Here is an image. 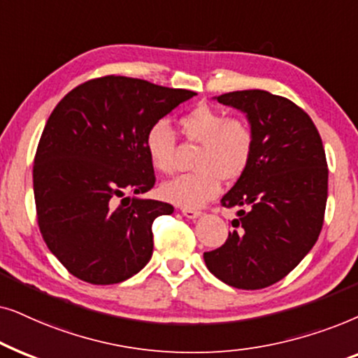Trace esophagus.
I'll return each mask as SVG.
<instances>
[{
  "instance_id": "esophagus-1",
  "label": "esophagus",
  "mask_w": 358,
  "mask_h": 358,
  "mask_svg": "<svg viewBox=\"0 0 358 358\" xmlns=\"http://www.w3.org/2000/svg\"><path fill=\"white\" fill-rule=\"evenodd\" d=\"M182 214L188 219H196L199 217L201 211H198V209H193V208H182Z\"/></svg>"
}]
</instances>
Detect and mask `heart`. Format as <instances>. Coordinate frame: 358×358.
Returning a JSON list of instances; mask_svg holds the SVG:
<instances>
[{
    "instance_id": "1",
    "label": "heart",
    "mask_w": 358,
    "mask_h": 358,
    "mask_svg": "<svg viewBox=\"0 0 358 358\" xmlns=\"http://www.w3.org/2000/svg\"><path fill=\"white\" fill-rule=\"evenodd\" d=\"M180 127L189 142L199 149L194 155L196 170L162 185L166 201L198 208L213 199L221 189V178L236 180L249 166L255 149V132L242 117H227L216 108H194L180 119ZM145 150L154 169L171 175L178 169L175 157V134L169 122L152 124L145 134Z\"/></svg>"
}]
</instances>
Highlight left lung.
<instances>
[{
	"label": "left lung",
	"instance_id": "1",
	"mask_svg": "<svg viewBox=\"0 0 358 358\" xmlns=\"http://www.w3.org/2000/svg\"><path fill=\"white\" fill-rule=\"evenodd\" d=\"M216 99L245 113L255 149L221 199L222 206L239 209L234 231L203 257L208 270L229 287L266 288L316 244L327 201L326 152L311 117L287 98L244 90Z\"/></svg>",
	"mask_w": 358,
	"mask_h": 358
}]
</instances>
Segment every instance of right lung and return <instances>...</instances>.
I'll return each mask as SVG.
<instances>
[{
  "mask_svg": "<svg viewBox=\"0 0 358 358\" xmlns=\"http://www.w3.org/2000/svg\"><path fill=\"white\" fill-rule=\"evenodd\" d=\"M194 94L108 75L78 85L52 111L32 170L37 222L76 278L121 283L150 260L152 222L173 206L139 198L155 185L145 134Z\"/></svg>",
  "mask_w": 358,
  "mask_h": 358,
  "instance_id": "1",
  "label": "right lung"
}]
</instances>
